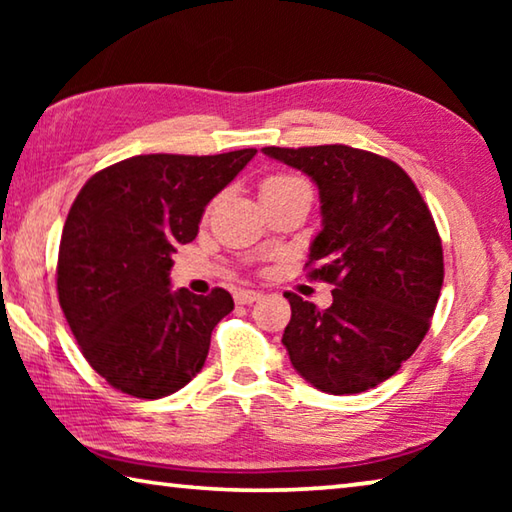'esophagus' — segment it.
I'll list each match as a JSON object with an SVG mask.
<instances>
[{"label":"esophagus","instance_id":"esophagus-1","mask_svg":"<svg viewBox=\"0 0 512 512\" xmlns=\"http://www.w3.org/2000/svg\"><path fill=\"white\" fill-rule=\"evenodd\" d=\"M259 298H262V293L253 291V289H239V291L235 293L237 305H253V302H257Z\"/></svg>","mask_w":512,"mask_h":512}]
</instances>
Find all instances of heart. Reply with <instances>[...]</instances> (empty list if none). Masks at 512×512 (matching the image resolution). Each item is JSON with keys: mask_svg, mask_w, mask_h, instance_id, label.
I'll return each instance as SVG.
<instances>
[{"mask_svg": "<svg viewBox=\"0 0 512 512\" xmlns=\"http://www.w3.org/2000/svg\"><path fill=\"white\" fill-rule=\"evenodd\" d=\"M291 183H298V178H291V176H271V178H266L264 183H262V192H268V189L284 187V185H291Z\"/></svg>", "mask_w": 512, "mask_h": 512, "instance_id": "1", "label": "heart"}]
</instances>
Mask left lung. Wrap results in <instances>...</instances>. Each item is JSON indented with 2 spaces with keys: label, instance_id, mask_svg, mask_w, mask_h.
<instances>
[{
  "label": "left lung",
  "instance_id": "1",
  "mask_svg": "<svg viewBox=\"0 0 512 512\" xmlns=\"http://www.w3.org/2000/svg\"><path fill=\"white\" fill-rule=\"evenodd\" d=\"M262 151L316 183L323 228L309 246V277L334 284L323 311L287 296L282 343L291 366L323 393L375 388L422 343L443 289V244L429 207L400 164L370 151Z\"/></svg>",
  "mask_w": 512,
  "mask_h": 512
}]
</instances>
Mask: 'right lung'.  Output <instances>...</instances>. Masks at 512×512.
<instances>
[{"mask_svg":"<svg viewBox=\"0 0 512 512\" xmlns=\"http://www.w3.org/2000/svg\"><path fill=\"white\" fill-rule=\"evenodd\" d=\"M257 149L135 155L83 185L58 250V300L83 357L117 391L160 400L201 372L225 289H171V255Z\"/></svg>","mask_w":512,"mask_h":512,"instance_id":"obj_1","label":"right lung"}]
</instances>
